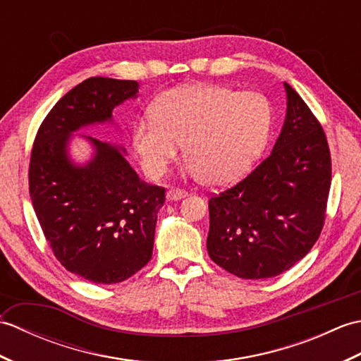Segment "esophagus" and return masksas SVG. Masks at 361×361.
<instances>
[{
	"instance_id": "obj_1",
	"label": "esophagus",
	"mask_w": 361,
	"mask_h": 361,
	"mask_svg": "<svg viewBox=\"0 0 361 361\" xmlns=\"http://www.w3.org/2000/svg\"><path fill=\"white\" fill-rule=\"evenodd\" d=\"M186 195H188L186 190L178 189V188H172V189H169V190H167V194H166L167 200H181V198H185Z\"/></svg>"
}]
</instances>
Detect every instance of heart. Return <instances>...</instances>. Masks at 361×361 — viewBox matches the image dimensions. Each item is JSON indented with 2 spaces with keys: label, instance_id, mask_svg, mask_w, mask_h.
Returning <instances> with one entry per match:
<instances>
[{
  "label": "heart",
  "instance_id": "heart-1",
  "mask_svg": "<svg viewBox=\"0 0 361 361\" xmlns=\"http://www.w3.org/2000/svg\"><path fill=\"white\" fill-rule=\"evenodd\" d=\"M152 116L137 119L132 145L145 175L163 176L178 153L209 186L239 180L262 153L271 130V105L256 91L189 83L159 94Z\"/></svg>",
  "mask_w": 361,
  "mask_h": 361
}]
</instances>
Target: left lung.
<instances>
[{"mask_svg":"<svg viewBox=\"0 0 361 361\" xmlns=\"http://www.w3.org/2000/svg\"><path fill=\"white\" fill-rule=\"evenodd\" d=\"M287 114L273 152L209 198V257L242 279L274 278L299 262L324 226L332 161L319 121L283 83Z\"/></svg>","mask_w":361,"mask_h":361,"instance_id":"obj_1","label":"left lung"}]
</instances>
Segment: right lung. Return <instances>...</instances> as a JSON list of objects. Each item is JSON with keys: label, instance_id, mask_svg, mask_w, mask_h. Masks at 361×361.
<instances>
[{"label": "right lung", "instance_id": "obj_1", "mask_svg": "<svg viewBox=\"0 0 361 361\" xmlns=\"http://www.w3.org/2000/svg\"><path fill=\"white\" fill-rule=\"evenodd\" d=\"M137 88L136 80H83L52 106L30 152L29 194L46 240L68 271L94 283L126 281L152 259L166 189L140 180L118 145L85 136L94 157L75 166L68 142L75 130L111 122Z\"/></svg>", "mask_w": 361, "mask_h": 361}]
</instances>
